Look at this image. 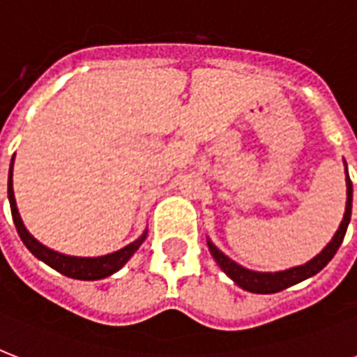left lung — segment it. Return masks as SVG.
Instances as JSON below:
<instances>
[{"label": "left lung", "mask_w": 357, "mask_h": 357, "mask_svg": "<svg viewBox=\"0 0 357 357\" xmlns=\"http://www.w3.org/2000/svg\"><path fill=\"white\" fill-rule=\"evenodd\" d=\"M350 215H352V181H350L349 172H347V211H344L343 222L339 226L337 234L333 235L332 243L328 244L326 248L322 250L317 257H313L310 263H305V265L302 266H294V268H289V271L274 272V274H272V272H254L237 265L235 261L229 259L228 255H224L213 243H207V246H209V252H211L213 257L217 259L220 268L237 283L238 287H243L246 289V291H250V293L257 294L280 293V291L291 287L294 283L315 276L317 272H321L322 268L332 261V257L339 250L341 243H343L347 228H349Z\"/></svg>", "instance_id": "obj_1"}]
</instances>
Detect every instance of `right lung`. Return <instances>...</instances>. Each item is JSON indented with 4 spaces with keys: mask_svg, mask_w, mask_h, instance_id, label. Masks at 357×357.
I'll return each instance as SVG.
<instances>
[{
    "mask_svg": "<svg viewBox=\"0 0 357 357\" xmlns=\"http://www.w3.org/2000/svg\"><path fill=\"white\" fill-rule=\"evenodd\" d=\"M14 161V157H13ZM13 161H10V170H8V202H10V213H13L14 226L18 229L20 238L24 241V244L29 248V252L40 261H44L46 265L55 268L57 272L64 274V276L74 278V280H102L116 271H120L131 255L135 254V250L139 248L142 241L146 238V234L135 241V243L123 246L119 252H113L109 255H102V257H72V255H63L59 252L46 248L44 244H40L35 237H31V234L25 229L24 222L18 215L16 209V200H14L13 190Z\"/></svg>",
    "mask_w": 357,
    "mask_h": 357,
    "instance_id": "add662e5",
    "label": "right lung"
}]
</instances>
